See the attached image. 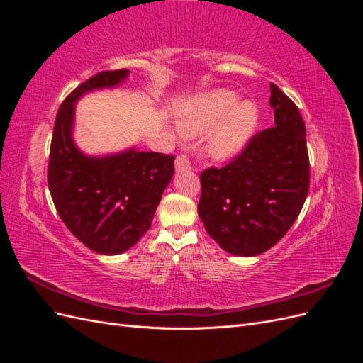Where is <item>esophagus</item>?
Returning a JSON list of instances; mask_svg holds the SVG:
<instances>
[{"mask_svg": "<svg viewBox=\"0 0 363 363\" xmlns=\"http://www.w3.org/2000/svg\"><path fill=\"white\" fill-rule=\"evenodd\" d=\"M191 169V160L186 155H179L175 159V171H188Z\"/></svg>", "mask_w": 363, "mask_h": 363, "instance_id": "esophagus-1", "label": "esophagus"}]
</instances>
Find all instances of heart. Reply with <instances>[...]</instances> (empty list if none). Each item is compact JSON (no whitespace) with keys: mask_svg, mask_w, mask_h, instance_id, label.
Instances as JSON below:
<instances>
[{"mask_svg":"<svg viewBox=\"0 0 363 363\" xmlns=\"http://www.w3.org/2000/svg\"><path fill=\"white\" fill-rule=\"evenodd\" d=\"M238 100V95L230 91H215L196 98L183 113V133L195 136L218 123L208 138V155L218 160L236 156L255 135L260 118L256 103Z\"/></svg>","mask_w":363,"mask_h":363,"instance_id":"b5f03b06","label":"heart"}]
</instances>
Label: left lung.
I'll list each match as a JSON object with an SVG mask.
<instances>
[{
	"mask_svg": "<svg viewBox=\"0 0 363 363\" xmlns=\"http://www.w3.org/2000/svg\"><path fill=\"white\" fill-rule=\"evenodd\" d=\"M274 127L252 136L223 168L201 172L199 215L215 242L235 256L276 245L298 218L309 192L306 125L298 107L271 83Z\"/></svg>",
	"mask_w": 363,
	"mask_h": 363,
	"instance_id": "obj_1",
	"label": "left lung"
}]
</instances>
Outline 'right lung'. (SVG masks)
<instances>
[{
	"label": "right lung",
	"mask_w": 363,
	"mask_h": 363,
	"mask_svg": "<svg viewBox=\"0 0 363 363\" xmlns=\"http://www.w3.org/2000/svg\"><path fill=\"white\" fill-rule=\"evenodd\" d=\"M130 71H103L65 98L50 148L48 188L69 232L100 255H121L148 232L164 188L174 175V156L130 148L108 156H86L72 139L75 103L91 91L115 87Z\"/></svg>",
	"instance_id": "1"
}]
</instances>
